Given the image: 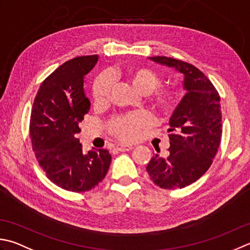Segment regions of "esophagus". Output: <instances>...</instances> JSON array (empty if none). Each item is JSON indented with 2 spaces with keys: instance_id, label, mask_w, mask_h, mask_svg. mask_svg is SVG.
<instances>
[{
  "instance_id": "obj_1",
  "label": "esophagus",
  "mask_w": 250,
  "mask_h": 250,
  "mask_svg": "<svg viewBox=\"0 0 250 250\" xmlns=\"http://www.w3.org/2000/svg\"><path fill=\"white\" fill-rule=\"evenodd\" d=\"M116 148L120 150V151H129V150L133 148V146H132V145H125V144H117Z\"/></svg>"
}]
</instances>
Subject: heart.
<instances>
[{
    "label": "heart",
    "mask_w": 250,
    "mask_h": 250,
    "mask_svg": "<svg viewBox=\"0 0 250 250\" xmlns=\"http://www.w3.org/2000/svg\"><path fill=\"white\" fill-rule=\"evenodd\" d=\"M114 77L121 78L140 93H148L147 100L151 108L161 117L171 116L180 103L179 93L168 86H159L161 78L155 70L143 66L118 68L112 72ZM112 80L109 73L102 72L92 84V101L97 106L105 105L109 100ZM151 119L143 112L118 116L109 120L107 128L109 133L125 142H133L140 138L143 129L149 125Z\"/></svg>",
    "instance_id": "obj_1"
}]
</instances>
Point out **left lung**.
<instances>
[{"instance_id":"obj_1","label":"left lung","mask_w":250,"mask_h":250,"mask_svg":"<svg viewBox=\"0 0 250 250\" xmlns=\"http://www.w3.org/2000/svg\"><path fill=\"white\" fill-rule=\"evenodd\" d=\"M184 75L187 94L170 118L167 157L154 155L147 165L150 180L165 189L182 188L206 172L222 135V114L216 87L198 68L166 56L149 57Z\"/></svg>"}]
</instances>
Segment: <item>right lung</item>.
Listing matches in <instances>:
<instances>
[{
  "instance_id": "add662e5",
  "label": "right lung",
  "mask_w": 250,
  "mask_h": 250,
  "mask_svg": "<svg viewBox=\"0 0 250 250\" xmlns=\"http://www.w3.org/2000/svg\"><path fill=\"white\" fill-rule=\"evenodd\" d=\"M97 60L90 55L63 62L41 83L31 109L30 136L39 165L54 184L75 193L99 185L111 161L104 148L84 153L76 138L91 107L83 78Z\"/></svg>"
}]
</instances>
